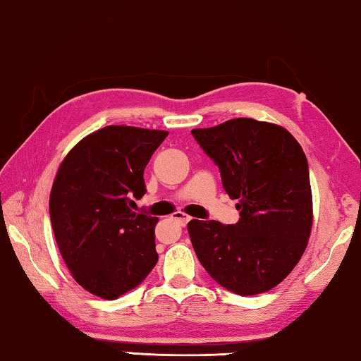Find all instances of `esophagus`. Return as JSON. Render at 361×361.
I'll return each mask as SVG.
<instances>
[{
  "instance_id": "1",
  "label": "esophagus",
  "mask_w": 361,
  "mask_h": 361,
  "mask_svg": "<svg viewBox=\"0 0 361 361\" xmlns=\"http://www.w3.org/2000/svg\"><path fill=\"white\" fill-rule=\"evenodd\" d=\"M173 219H174L176 222L179 224V225H187L188 222H190V217H188L187 214H184V212H176Z\"/></svg>"
}]
</instances>
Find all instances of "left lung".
Instances as JSON below:
<instances>
[{"label":"left lung","instance_id":"left-lung-1","mask_svg":"<svg viewBox=\"0 0 361 361\" xmlns=\"http://www.w3.org/2000/svg\"><path fill=\"white\" fill-rule=\"evenodd\" d=\"M217 164L225 192L238 200L239 220L188 222L193 249L214 281L250 296L274 288L305 254L312 228L309 166L298 141L279 125L226 120L192 130Z\"/></svg>","mask_w":361,"mask_h":361}]
</instances>
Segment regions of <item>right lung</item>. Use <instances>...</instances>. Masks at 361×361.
<instances>
[{"instance_id":"right-lung-1","label":"right lung","mask_w":361,"mask_h":361,"mask_svg":"<svg viewBox=\"0 0 361 361\" xmlns=\"http://www.w3.org/2000/svg\"><path fill=\"white\" fill-rule=\"evenodd\" d=\"M166 131L111 125L74 145L55 176L49 212L74 281L104 300L137 287L158 262L157 217L130 209Z\"/></svg>"}]
</instances>
